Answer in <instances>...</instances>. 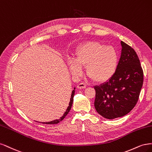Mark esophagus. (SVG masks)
I'll use <instances>...</instances> for the list:
<instances>
[{"label":"esophagus","instance_id":"esophagus-1","mask_svg":"<svg viewBox=\"0 0 152 152\" xmlns=\"http://www.w3.org/2000/svg\"><path fill=\"white\" fill-rule=\"evenodd\" d=\"M86 86V85L85 83H79V84L77 85V88H80V89L85 88Z\"/></svg>","mask_w":152,"mask_h":152}]
</instances>
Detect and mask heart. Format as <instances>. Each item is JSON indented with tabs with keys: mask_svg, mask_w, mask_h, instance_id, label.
I'll return each instance as SVG.
<instances>
[{
	"mask_svg": "<svg viewBox=\"0 0 152 152\" xmlns=\"http://www.w3.org/2000/svg\"><path fill=\"white\" fill-rule=\"evenodd\" d=\"M118 53L115 48L97 42H90L77 48L76 59L70 58L69 65L74 75L81 74L83 66L92 80L105 82L114 76L118 65Z\"/></svg>",
	"mask_w": 152,
	"mask_h": 152,
	"instance_id": "heart-1",
	"label": "heart"
}]
</instances>
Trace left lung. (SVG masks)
I'll return each mask as SVG.
<instances>
[{"label": "left lung", "mask_w": 152, "mask_h": 152, "mask_svg": "<svg viewBox=\"0 0 152 152\" xmlns=\"http://www.w3.org/2000/svg\"><path fill=\"white\" fill-rule=\"evenodd\" d=\"M121 43V55L115 74L104 84L94 87L95 109L109 119L124 116L134 108L143 83L138 55L128 44Z\"/></svg>", "instance_id": "left-lung-1"}]
</instances>
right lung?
<instances>
[{"instance_id":"1","label":"right lung","mask_w":152,"mask_h":152,"mask_svg":"<svg viewBox=\"0 0 152 152\" xmlns=\"http://www.w3.org/2000/svg\"><path fill=\"white\" fill-rule=\"evenodd\" d=\"M75 88H74V90H72V94H71V97L70 99V102H69V106L67 107V108L66 109V111L65 112V113L63 114V115L61 117L60 119H56L54 121H52L50 122H42L43 124H56L58 123V122H60L61 121H62L64 119V117L67 115V114L69 113V112L70 111V109H71V107H72V102H73V97H74L75 95Z\"/></svg>"}]
</instances>
